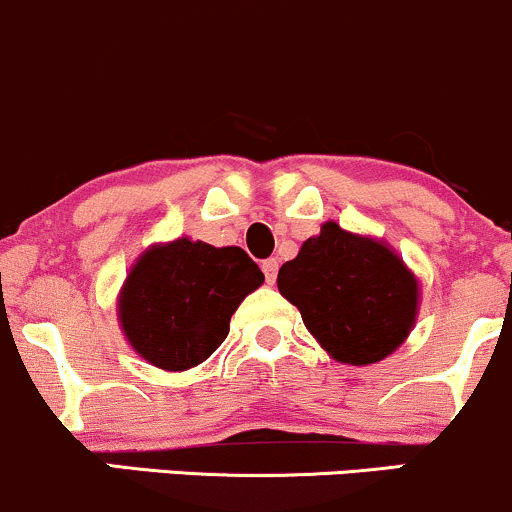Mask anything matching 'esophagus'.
<instances>
[{
  "label": "esophagus",
  "mask_w": 512,
  "mask_h": 512,
  "mask_svg": "<svg viewBox=\"0 0 512 512\" xmlns=\"http://www.w3.org/2000/svg\"><path fill=\"white\" fill-rule=\"evenodd\" d=\"M262 272H265L267 284H274V279H277V272H279V262L274 260V257H269V260L262 262Z\"/></svg>",
  "instance_id": "1"
}]
</instances>
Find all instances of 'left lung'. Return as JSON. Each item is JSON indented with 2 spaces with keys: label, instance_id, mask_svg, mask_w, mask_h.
<instances>
[{
  "label": "left lung",
  "instance_id": "8db88e82",
  "mask_svg": "<svg viewBox=\"0 0 512 512\" xmlns=\"http://www.w3.org/2000/svg\"><path fill=\"white\" fill-rule=\"evenodd\" d=\"M279 294L301 311L325 350L345 364H374L411 333L418 282L376 240L325 223L277 277Z\"/></svg>",
  "mask_w": 512,
  "mask_h": 512
}]
</instances>
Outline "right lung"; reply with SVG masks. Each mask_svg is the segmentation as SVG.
<instances>
[{"label": "right lung", "instance_id": "obj_1", "mask_svg": "<svg viewBox=\"0 0 512 512\" xmlns=\"http://www.w3.org/2000/svg\"><path fill=\"white\" fill-rule=\"evenodd\" d=\"M262 282L243 247L189 238L150 247L121 291L123 333L150 364L184 372L218 350L235 308Z\"/></svg>", "mask_w": 512, "mask_h": 512}]
</instances>
